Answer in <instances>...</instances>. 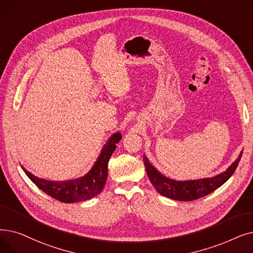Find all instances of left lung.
<instances>
[{
  "label": "left lung",
  "mask_w": 253,
  "mask_h": 253,
  "mask_svg": "<svg viewBox=\"0 0 253 253\" xmlns=\"http://www.w3.org/2000/svg\"><path fill=\"white\" fill-rule=\"evenodd\" d=\"M242 153L243 152L240 153L239 157L230 164V167H228L225 171L211 178L199 180L175 181L169 179L163 175L155 167H153L146 155H144V164L149 180L157 192L174 201L190 202L210 194L222 186L235 172L240 159L242 157Z\"/></svg>",
  "instance_id": "left-lung-1"
}]
</instances>
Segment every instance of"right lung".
Here are the masks:
<instances>
[{"instance_id":"1","label":"right lung","mask_w":253,"mask_h":253,"mask_svg":"<svg viewBox=\"0 0 253 253\" xmlns=\"http://www.w3.org/2000/svg\"><path fill=\"white\" fill-rule=\"evenodd\" d=\"M121 138H122V134L120 132L114 133L109 137L95 161L93 168L83 177L78 179L68 181H49L36 177L24 167H21V169L39 189L53 197L54 200L66 204L91 200L99 194L104 187L107 179V163Z\"/></svg>"}]
</instances>
